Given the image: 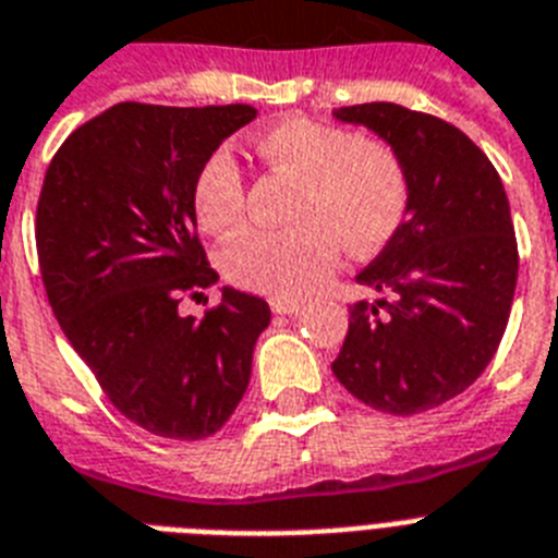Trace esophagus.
Wrapping results in <instances>:
<instances>
[{
	"label": "esophagus",
	"mask_w": 558,
	"mask_h": 558,
	"mask_svg": "<svg viewBox=\"0 0 558 558\" xmlns=\"http://www.w3.org/2000/svg\"><path fill=\"white\" fill-rule=\"evenodd\" d=\"M270 307H274V313L288 316V313H296L302 307V302L299 299H270Z\"/></svg>",
	"instance_id": "obj_1"
}]
</instances>
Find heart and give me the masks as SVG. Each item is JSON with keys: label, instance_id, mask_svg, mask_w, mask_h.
Listing matches in <instances>:
<instances>
[{"label": "heart", "instance_id": "1", "mask_svg": "<svg viewBox=\"0 0 558 558\" xmlns=\"http://www.w3.org/2000/svg\"><path fill=\"white\" fill-rule=\"evenodd\" d=\"M270 168L299 179L288 230H247L222 253L230 282L276 299L307 296L339 259L342 242L365 253L388 242L408 207V173L393 147L379 140L288 117L253 140ZM193 214L202 228L228 236L245 216V179L230 150L219 147L193 182Z\"/></svg>", "mask_w": 558, "mask_h": 558}]
</instances>
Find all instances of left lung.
Wrapping results in <instances>:
<instances>
[{"mask_svg": "<svg viewBox=\"0 0 558 558\" xmlns=\"http://www.w3.org/2000/svg\"><path fill=\"white\" fill-rule=\"evenodd\" d=\"M333 119L376 133L408 173V207L356 282L381 293L351 305L333 367L359 402L413 416L468 390L508 328L519 253L499 173L459 128L393 102Z\"/></svg>", "mask_w": 558, "mask_h": 558, "instance_id": "left-lung-1", "label": "left lung"}]
</instances>
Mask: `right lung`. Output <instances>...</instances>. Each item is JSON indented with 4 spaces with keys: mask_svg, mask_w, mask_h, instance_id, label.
I'll return each mask as SVG.
<instances>
[{
    "mask_svg": "<svg viewBox=\"0 0 558 558\" xmlns=\"http://www.w3.org/2000/svg\"><path fill=\"white\" fill-rule=\"evenodd\" d=\"M251 105L119 102L62 142L36 207L41 282L68 342L113 408L162 439L222 430L270 325L265 299L219 288L205 319L185 293L219 282L196 236L193 182Z\"/></svg>",
    "mask_w": 558,
    "mask_h": 558,
    "instance_id": "1",
    "label": "right lung"
}]
</instances>
